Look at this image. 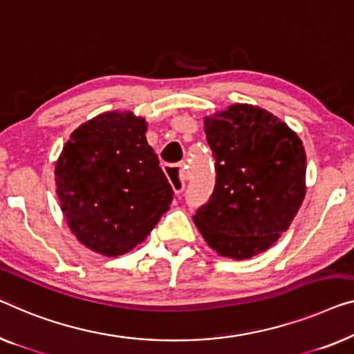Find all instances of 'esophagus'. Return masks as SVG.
<instances>
[{"label":"esophagus","instance_id":"obj_1","mask_svg":"<svg viewBox=\"0 0 354 354\" xmlns=\"http://www.w3.org/2000/svg\"><path fill=\"white\" fill-rule=\"evenodd\" d=\"M165 172L171 182L172 189L176 194H180L185 188V182L188 178V174L182 166H165Z\"/></svg>","mask_w":354,"mask_h":354}]
</instances>
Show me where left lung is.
<instances>
[{
	"instance_id": "1",
	"label": "left lung",
	"mask_w": 354,
	"mask_h": 354,
	"mask_svg": "<svg viewBox=\"0 0 354 354\" xmlns=\"http://www.w3.org/2000/svg\"><path fill=\"white\" fill-rule=\"evenodd\" d=\"M203 121L217 183L209 203L193 215L194 225L222 257H255L281 238L304 203V143L257 105H230Z\"/></svg>"
}]
</instances>
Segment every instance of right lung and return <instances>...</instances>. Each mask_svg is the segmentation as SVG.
<instances>
[{"label": "right lung", "instance_id": "1", "mask_svg": "<svg viewBox=\"0 0 354 354\" xmlns=\"http://www.w3.org/2000/svg\"><path fill=\"white\" fill-rule=\"evenodd\" d=\"M147 129L145 118L132 111H105L71 132L55 161V187L70 232L106 257L145 241L172 201Z\"/></svg>", "mask_w": 354, "mask_h": 354}]
</instances>
